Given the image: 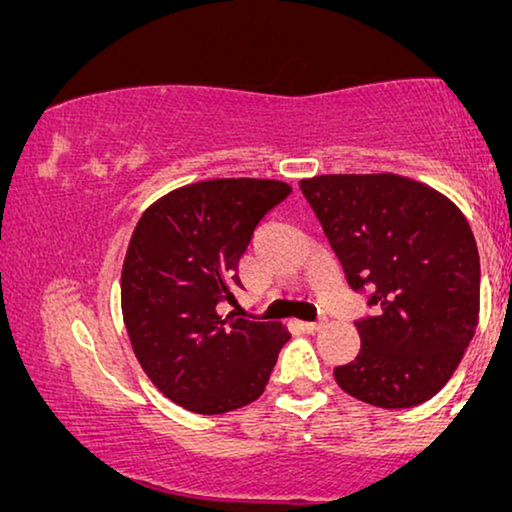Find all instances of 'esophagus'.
<instances>
[{"instance_id": "34e87169", "label": "esophagus", "mask_w": 512, "mask_h": 512, "mask_svg": "<svg viewBox=\"0 0 512 512\" xmlns=\"http://www.w3.org/2000/svg\"><path fill=\"white\" fill-rule=\"evenodd\" d=\"M301 327H304L306 331H311V334H313V331H320L322 327H325V320H318V322H304V325H301Z\"/></svg>"}]
</instances>
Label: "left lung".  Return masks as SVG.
Masks as SVG:
<instances>
[{"label": "left lung", "instance_id": "1", "mask_svg": "<svg viewBox=\"0 0 512 512\" xmlns=\"http://www.w3.org/2000/svg\"><path fill=\"white\" fill-rule=\"evenodd\" d=\"M352 290L373 315L362 348L336 366L343 392L378 408L424 403L448 383L478 327L480 257L448 197L397 174L299 183Z\"/></svg>", "mask_w": 512, "mask_h": 512}]
</instances>
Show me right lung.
<instances>
[{
    "label": "right lung",
    "mask_w": 512,
    "mask_h": 512,
    "mask_svg": "<svg viewBox=\"0 0 512 512\" xmlns=\"http://www.w3.org/2000/svg\"><path fill=\"white\" fill-rule=\"evenodd\" d=\"M292 187L215 178L157 199L136 225L122 264V318L157 390L201 415L262 397L290 331L220 315L234 304L239 259L259 222Z\"/></svg>",
    "instance_id": "right-lung-1"
}]
</instances>
